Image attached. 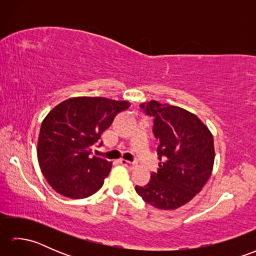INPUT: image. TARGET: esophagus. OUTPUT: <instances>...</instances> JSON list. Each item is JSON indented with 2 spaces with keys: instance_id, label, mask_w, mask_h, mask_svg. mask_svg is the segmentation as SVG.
Masks as SVG:
<instances>
[{
  "instance_id": "esophagus-1",
  "label": "esophagus",
  "mask_w": 256,
  "mask_h": 256,
  "mask_svg": "<svg viewBox=\"0 0 256 256\" xmlns=\"http://www.w3.org/2000/svg\"><path fill=\"white\" fill-rule=\"evenodd\" d=\"M120 162H121L122 165H124V166H131V165H133V162H128V160H120Z\"/></svg>"
}]
</instances>
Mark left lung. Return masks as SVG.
<instances>
[{"instance_id":"1","label":"left lung","mask_w":256,"mask_h":256,"mask_svg":"<svg viewBox=\"0 0 256 256\" xmlns=\"http://www.w3.org/2000/svg\"><path fill=\"white\" fill-rule=\"evenodd\" d=\"M154 118L158 170L145 186L135 190L145 202L162 210H175L201 192L214 162V136L200 118L184 108L152 100L140 104Z\"/></svg>"}]
</instances>
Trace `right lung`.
Masks as SVG:
<instances>
[{
  "mask_svg": "<svg viewBox=\"0 0 256 256\" xmlns=\"http://www.w3.org/2000/svg\"><path fill=\"white\" fill-rule=\"evenodd\" d=\"M130 106L128 101L77 96L59 103L47 114L38 136L37 158L56 192L82 199L102 187L112 162L92 156L91 146L99 142L116 114Z\"/></svg>",
  "mask_w": 256,
  "mask_h": 256,
  "instance_id": "right-lung-1",
  "label": "right lung"
}]
</instances>
